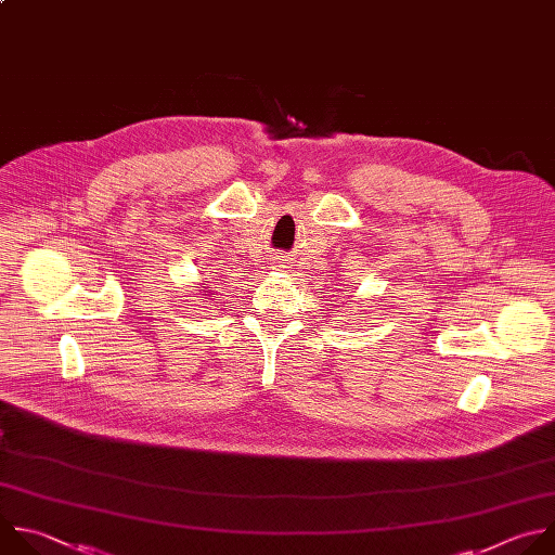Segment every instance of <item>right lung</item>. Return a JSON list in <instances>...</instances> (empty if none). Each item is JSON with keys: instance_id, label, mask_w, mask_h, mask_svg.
<instances>
[{"instance_id": "1", "label": "right lung", "mask_w": 555, "mask_h": 555, "mask_svg": "<svg viewBox=\"0 0 555 555\" xmlns=\"http://www.w3.org/2000/svg\"><path fill=\"white\" fill-rule=\"evenodd\" d=\"M203 288H205V286H203Z\"/></svg>"}]
</instances>
